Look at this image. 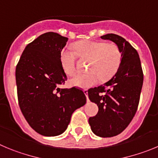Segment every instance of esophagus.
Here are the masks:
<instances>
[{
	"instance_id": "esophagus-1",
	"label": "esophagus",
	"mask_w": 158,
	"mask_h": 158,
	"mask_svg": "<svg viewBox=\"0 0 158 158\" xmlns=\"http://www.w3.org/2000/svg\"><path fill=\"white\" fill-rule=\"evenodd\" d=\"M83 92H84L85 95H86V100H87V102H89V99H88V91H87V89H84V90H83Z\"/></svg>"
}]
</instances>
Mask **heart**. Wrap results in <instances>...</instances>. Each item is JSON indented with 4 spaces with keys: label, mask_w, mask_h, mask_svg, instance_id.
I'll list each match as a JSON object with an SVG mask.
<instances>
[{
    "label": "heart",
    "mask_w": 158,
    "mask_h": 158,
    "mask_svg": "<svg viewBox=\"0 0 158 158\" xmlns=\"http://www.w3.org/2000/svg\"><path fill=\"white\" fill-rule=\"evenodd\" d=\"M76 53L80 56L91 59L89 71L85 74H76L70 79L74 86L87 89L96 85L99 79H109L117 72L121 64L122 52L114 43H105L94 41H82L74 45ZM76 52L71 49H63L60 62L64 71L72 75L76 71Z\"/></svg>",
    "instance_id": "1"
}]
</instances>
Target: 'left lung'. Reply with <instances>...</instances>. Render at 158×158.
Instances as JSON below:
<instances>
[{
  "label": "left lung",
  "mask_w": 158,
  "mask_h": 158,
  "mask_svg": "<svg viewBox=\"0 0 158 158\" xmlns=\"http://www.w3.org/2000/svg\"><path fill=\"white\" fill-rule=\"evenodd\" d=\"M120 48L122 60L109 81L88 90L89 100L98 106V114L89 118L92 131L100 137L120 134L137 111L143 83V73L138 52L124 38L115 34L101 37Z\"/></svg>",
  "instance_id": "obj_1"
}]
</instances>
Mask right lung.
<instances>
[{"label":"right lung","mask_w":158,"mask_h":158,"mask_svg":"<svg viewBox=\"0 0 158 158\" xmlns=\"http://www.w3.org/2000/svg\"><path fill=\"white\" fill-rule=\"evenodd\" d=\"M69 38L47 32L28 44L15 69L21 112L38 134L56 136L67 129L74 111L86 104L82 89H60L67 76L60 53Z\"/></svg>","instance_id":"1"}]
</instances>
